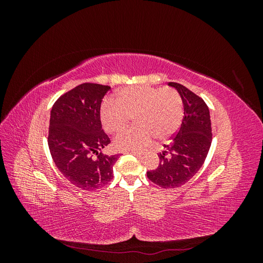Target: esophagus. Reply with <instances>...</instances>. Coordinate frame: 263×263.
<instances>
[{"mask_svg": "<svg viewBox=\"0 0 263 263\" xmlns=\"http://www.w3.org/2000/svg\"><path fill=\"white\" fill-rule=\"evenodd\" d=\"M125 154H132V155H134V156H140V153H135V151H126Z\"/></svg>", "mask_w": 263, "mask_h": 263, "instance_id": "esophagus-1", "label": "esophagus"}]
</instances>
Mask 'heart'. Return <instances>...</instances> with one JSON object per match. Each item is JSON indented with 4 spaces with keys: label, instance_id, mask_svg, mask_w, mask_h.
<instances>
[{
    "label": "heart",
    "instance_id": "heart-1",
    "mask_svg": "<svg viewBox=\"0 0 263 263\" xmlns=\"http://www.w3.org/2000/svg\"><path fill=\"white\" fill-rule=\"evenodd\" d=\"M101 121L109 134L122 132L134 116L135 126L119 134L114 146L121 151H139L154 137L166 139L181 126L184 107L181 94L173 87L137 85L125 87L117 99L102 103Z\"/></svg>",
    "mask_w": 263,
    "mask_h": 263
}]
</instances>
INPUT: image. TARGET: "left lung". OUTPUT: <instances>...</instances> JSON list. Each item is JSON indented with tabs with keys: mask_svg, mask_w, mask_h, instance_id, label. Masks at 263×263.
I'll return each instance as SVG.
<instances>
[{
	"mask_svg": "<svg viewBox=\"0 0 263 263\" xmlns=\"http://www.w3.org/2000/svg\"><path fill=\"white\" fill-rule=\"evenodd\" d=\"M181 94L184 116L170 144L158 154L157 169L147 172L148 179L163 189L179 187L201 169L212 144L210 110L202 98L177 82H169Z\"/></svg>",
	"mask_w": 263,
	"mask_h": 263,
	"instance_id": "1",
	"label": "left lung"
}]
</instances>
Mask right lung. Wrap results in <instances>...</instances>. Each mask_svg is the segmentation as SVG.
Segmentation results:
<instances>
[{
    "label": "right lung",
    "mask_w": 263,
    "mask_h": 263,
    "mask_svg": "<svg viewBox=\"0 0 263 263\" xmlns=\"http://www.w3.org/2000/svg\"><path fill=\"white\" fill-rule=\"evenodd\" d=\"M108 85L85 82L54 102L50 113L48 146L59 171L77 187L93 191L113 179L118 155L99 153L110 139L102 129L101 103Z\"/></svg>",
    "instance_id": "add662e5"
}]
</instances>
